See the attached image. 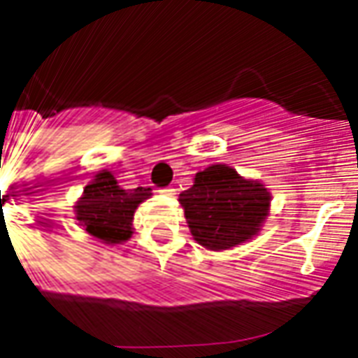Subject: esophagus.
<instances>
[{"label":"esophagus","instance_id":"esophagus-1","mask_svg":"<svg viewBox=\"0 0 358 358\" xmlns=\"http://www.w3.org/2000/svg\"><path fill=\"white\" fill-rule=\"evenodd\" d=\"M161 192L165 193V195H169V197H174V195H176V189H174V187H165V189H161Z\"/></svg>","mask_w":358,"mask_h":358}]
</instances>
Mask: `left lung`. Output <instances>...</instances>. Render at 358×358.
Returning <instances> with one entry per match:
<instances>
[{
    "instance_id": "obj_1",
    "label": "left lung",
    "mask_w": 358,
    "mask_h": 358,
    "mask_svg": "<svg viewBox=\"0 0 358 358\" xmlns=\"http://www.w3.org/2000/svg\"><path fill=\"white\" fill-rule=\"evenodd\" d=\"M178 201L193 239L208 250H229L262 231L271 192L260 180L245 178L220 163L197 172Z\"/></svg>"
}]
</instances>
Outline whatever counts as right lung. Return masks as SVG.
<instances>
[{
    "instance_id": "add662e5",
    "label": "right lung",
    "mask_w": 358,
    "mask_h": 358,
    "mask_svg": "<svg viewBox=\"0 0 358 358\" xmlns=\"http://www.w3.org/2000/svg\"><path fill=\"white\" fill-rule=\"evenodd\" d=\"M152 197V187L123 189L110 171H100L85 186L73 213L79 226L104 245H121L132 237L134 213Z\"/></svg>"
}]
</instances>
